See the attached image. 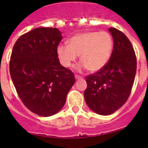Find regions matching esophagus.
Instances as JSON below:
<instances>
[{
	"label": "esophagus",
	"instance_id": "esophagus-1",
	"mask_svg": "<svg viewBox=\"0 0 148 148\" xmlns=\"http://www.w3.org/2000/svg\"><path fill=\"white\" fill-rule=\"evenodd\" d=\"M75 78H76V79H82V77H81L79 75H75Z\"/></svg>",
	"mask_w": 148,
	"mask_h": 148
}]
</instances>
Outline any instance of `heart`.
<instances>
[{"mask_svg": "<svg viewBox=\"0 0 148 148\" xmlns=\"http://www.w3.org/2000/svg\"><path fill=\"white\" fill-rule=\"evenodd\" d=\"M67 44H59L57 55L64 67H70L80 55L77 70L87 68L90 72L101 70L109 62L113 47L111 35L107 32H85L76 34Z\"/></svg>", "mask_w": 148, "mask_h": 148, "instance_id": "heart-1", "label": "heart"}]
</instances>
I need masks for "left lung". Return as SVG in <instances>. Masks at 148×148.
Wrapping results in <instances>:
<instances>
[{"mask_svg":"<svg viewBox=\"0 0 148 148\" xmlns=\"http://www.w3.org/2000/svg\"><path fill=\"white\" fill-rule=\"evenodd\" d=\"M113 50L109 62L86 77L84 97L87 106L100 115H110L127 101L136 73V56L130 40L115 27L109 29Z\"/></svg>","mask_w":148,"mask_h":148,"instance_id":"left-lung-1","label":"left lung"}]
</instances>
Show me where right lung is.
<instances>
[{
  "instance_id": "right-lung-1",
  "label": "right lung",
  "mask_w": 148,
  "mask_h": 148,
  "mask_svg": "<svg viewBox=\"0 0 148 148\" xmlns=\"http://www.w3.org/2000/svg\"><path fill=\"white\" fill-rule=\"evenodd\" d=\"M62 39L56 27H38L22 35L12 51L9 71L16 90L24 106L41 116L57 113L75 82L74 73L58 60Z\"/></svg>"
}]
</instances>
